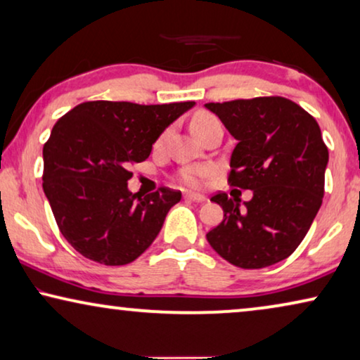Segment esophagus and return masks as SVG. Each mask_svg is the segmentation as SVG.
I'll list each match as a JSON object with an SVG mask.
<instances>
[{
    "mask_svg": "<svg viewBox=\"0 0 360 360\" xmlns=\"http://www.w3.org/2000/svg\"><path fill=\"white\" fill-rule=\"evenodd\" d=\"M185 198L190 201H196V203H201V201H206V196L196 195V193H185Z\"/></svg>",
    "mask_w": 360,
    "mask_h": 360,
    "instance_id": "34e87169",
    "label": "esophagus"
}]
</instances>
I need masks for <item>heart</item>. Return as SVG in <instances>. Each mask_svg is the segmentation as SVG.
Returning <instances> with one entry per match:
<instances>
[{"label": "heart", "mask_w": 360, "mask_h": 360, "mask_svg": "<svg viewBox=\"0 0 360 360\" xmlns=\"http://www.w3.org/2000/svg\"><path fill=\"white\" fill-rule=\"evenodd\" d=\"M214 121H218V120H216L213 115H210V112H198V115L191 120L190 129L195 134L196 131L201 129V127L208 126ZM210 174H211V169H208V167H203V169H186L181 172V181H184L185 185L196 188V186L201 185V181H203L205 176H208Z\"/></svg>", "instance_id": "heart-1"}]
</instances>
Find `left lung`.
Masks as SVG:
<instances>
[{
  "label": "left lung",
  "instance_id": "1",
  "mask_svg": "<svg viewBox=\"0 0 360 360\" xmlns=\"http://www.w3.org/2000/svg\"><path fill=\"white\" fill-rule=\"evenodd\" d=\"M238 141L231 154V186L252 190V200L211 201L224 219L206 234L211 248L240 269H264L298 248L324 195L329 154L316 120L282 96L208 103Z\"/></svg>",
  "mask_w": 360,
  "mask_h": 360
}]
</instances>
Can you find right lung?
I'll return each instance as SVG.
<instances>
[{"label":"right lung","mask_w":360,"mask_h":360,"mask_svg":"<svg viewBox=\"0 0 360 360\" xmlns=\"http://www.w3.org/2000/svg\"><path fill=\"white\" fill-rule=\"evenodd\" d=\"M193 106L86 101L57 121L42 150V188L62 236L83 257L126 265L154 243L181 193H132L127 169Z\"/></svg>","instance_id":"obj_1"}]
</instances>
